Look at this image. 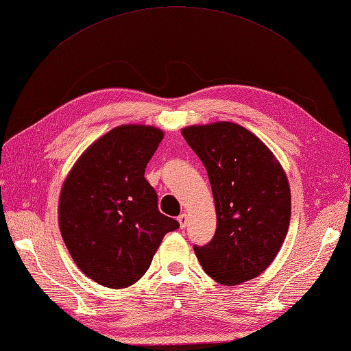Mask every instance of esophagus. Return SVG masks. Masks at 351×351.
I'll use <instances>...</instances> for the list:
<instances>
[{"label": "esophagus", "instance_id": "obj_1", "mask_svg": "<svg viewBox=\"0 0 351 351\" xmlns=\"http://www.w3.org/2000/svg\"><path fill=\"white\" fill-rule=\"evenodd\" d=\"M177 219H178V223H180L182 228H184L186 226H188V213H182V215L178 217Z\"/></svg>", "mask_w": 351, "mask_h": 351}]
</instances>
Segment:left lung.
I'll list each match as a JSON object with an SVG mask.
<instances>
[{"label":"left lung","instance_id":"8db88e82","mask_svg":"<svg viewBox=\"0 0 351 351\" xmlns=\"http://www.w3.org/2000/svg\"><path fill=\"white\" fill-rule=\"evenodd\" d=\"M183 138L203 162L217 210V230L194 247L207 276L227 286L261 276L288 233V177L271 149L239 124L191 125Z\"/></svg>","mask_w":351,"mask_h":351}]
</instances>
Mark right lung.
<instances>
[{
  "mask_svg": "<svg viewBox=\"0 0 351 351\" xmlns=\"http://www.w3.org/2000/svg\"><path fill=\"white\" fill-rule=\"evenodd\" d=\"M163 139L152 125L112 128L80 156L62 186L59 227L82 273L112 289L136 283L176 219L157 207L147 163Z\"/></svg>",
  "mask_w": 351,
  "mask_h": 351,
  "instance_id": "right-lung-1",
  "label": "right lung"
}]
</instances>
